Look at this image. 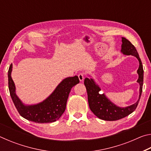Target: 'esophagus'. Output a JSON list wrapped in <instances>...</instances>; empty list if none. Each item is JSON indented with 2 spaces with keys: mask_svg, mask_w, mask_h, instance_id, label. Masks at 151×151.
Wrapping results in <instances>:
<instances>
[{
  "mask_svg": "<svg viewBox=\"0 0 151 151\" xmlns=\"http://www.w3.org/2000/svg\"><path fill=\"white\" fill-rule=\"evenodd\" d=\"M78 78L79 80H80V81H83L84 80V78H85V74L84 73H79L78 75Z\"/></svg>",
  "mask_w": 151,
  "mask_h": 151,
  "instance_id": "obj_1",
  "label": "esophagus"
}]
</instances>
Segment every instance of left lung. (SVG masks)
Here are the masks:
<instances>
[{
  "mask_svg": "<svg viewBox=\"0 0 151 151\" xmlns=\"http://www.w3.org/2000/svg\"><path fill=\"white\" fill-rule=\"evenodd\" d=\"M122 48L121 51L124 55H133L138 58L139 61V67L137 70L139 74V79L137 82L140 85V95L139 99L136 103L132 105L121 108L116 106L107 99L104 94H101L100 88L95 85L93 79L86 78L84 84L86 86L88 94V105L91 111L95 115L102 120L104 121H116L129 115L137 107L142 91L143 85V67L142 62L140 60L139 55L137 49L132 43L125 38H122Z\"/></svg>",
  "mask_w": 151,
  "mask_h": 151,
  "instance_id": "1",
  "label": "left lung"
}]
</instances>
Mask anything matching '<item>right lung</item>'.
<instances>
[{
  "label": "right lung",
  "mask_w": 151,
  "mask_h": 151,
  "mask_svg": "<svg viewBox=\"0 0 151 151\" xmlns=\"http://www.w3.org/2000/svg\"><path fill=\"white\" fill-rule=\"evenodd\" d=\"M12 68V64L8 71L9 88L12 100L20 115L37 123L52 122L59 119L65 111L71 88L80 82L78 76L64 79L51 95L42 103L35 105L25 106L15 94V86L11 78Z\"/></svg>",
  "instance_id": "right-lung-1"
}]
</instances>
